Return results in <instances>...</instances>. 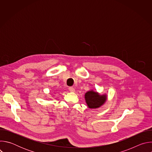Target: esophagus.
Masks as SVG:
<instances>
[{
    "mask_svg": "<svg viewBox=\"0 0 152 152\" xmlns=\"http://www.w3.org/2000/svg\"><path fill=\"white\" fill-rule=\"evenodd\" d=\"M69 91H71V92H74V91H75V89L73 87H72V86H70V87H69Z\"/></svg>",
    "mask_w": 152,
    "mask_h": 152,
    "instance_id": "1",
    "label": "esophagus"
}]
</instances>
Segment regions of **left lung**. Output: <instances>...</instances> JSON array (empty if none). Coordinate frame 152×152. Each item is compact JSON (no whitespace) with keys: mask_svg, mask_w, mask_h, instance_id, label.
<instances>
[{"mask_svg":"<svg viewBox=\"0 0 152 152\" xmlns=\"http://www.w3.org/2000/svg\"><path fill=\"white\" fill-rule=\"evenodd\" d=\"M85 99L88 107L94 109V108L99 107L105 103L106 96L100 95L97 92L90 91L85 93Z\"/></svg>","mask_w":152,"mask_h":152,"instance_id":"1","label":"left lung"}]
</instances>
